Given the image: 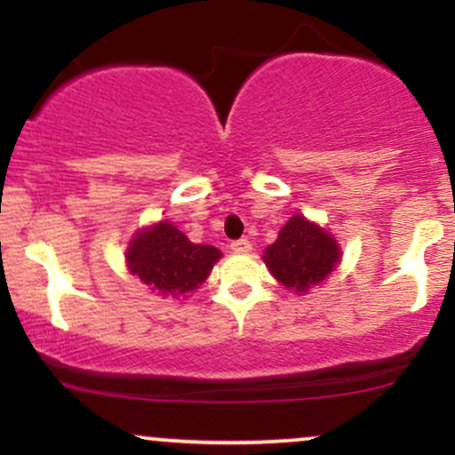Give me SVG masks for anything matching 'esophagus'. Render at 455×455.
<instances>
[{
  "mask_svg": "<svg viewBox=\"0 0 455 455\" xmlns=\"http://www.w3.org/2000/svg\"><path fill=\"white\" fill-rule=\"evenodd\" d=\"M231 250L237 254H248L250 250H252V243H250L248 239H237V242L231 243Z\"/></svg>",
  "mask_w": 455,
  "mask_h": 455,
  "instance_id": "obj_1",
  "label": "esophagus"
}]
</instances>
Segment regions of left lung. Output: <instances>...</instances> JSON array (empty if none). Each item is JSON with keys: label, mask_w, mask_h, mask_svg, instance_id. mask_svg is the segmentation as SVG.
Masks as SVG:
<instances>
[{"label": "left lung", "mask_w": 455, "mask_h": 455, "mask_svg": "<svg viewBox=\"0 0 455 455\" xmlns=\"http://www.w3.org/2000/svg\"><path fill=\"white\" fill-rule=\"evenodd\" d=\"M263 260L286 291L304 295L338 269L342 248L321 224L307 220L304 213H293L280 228L278 239L265 248Z\"/></svg>", "instance_id": "1"}]
</instances>
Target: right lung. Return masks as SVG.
<instances>
[{
	"label": "right lung",
	"mask_w": 455,
	"mask_h": 455,
	"mask_svg": "<svg viewBox=\"0 0 455 455\" xmlns=\"http://www.w3.org/2000/svg\"><path fill=\"white\" fill-rule=\"evenodd\" d=\"M220 259V250L207 243H192L169 220L139 228L126 248L130 274L154 293L171 299H186L195 293Z\"/></svg>",
	"instance_id": "add662e5"
}]
</instances>
